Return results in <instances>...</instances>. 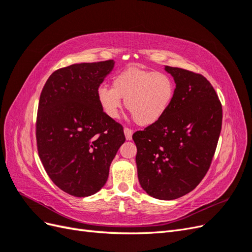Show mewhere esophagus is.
Masks as SVG:
<instances>
[{"instance_id": "1", "label": "esophagus", "mask_w": 252, "mask_h": 252, "mask_svg": "<svg viewBox=\"0 0 252 252\" xmlns=\"http://www.w3.org/2000/svg\"><path fill=\"white\" fill-rule=\"evenodd\" d=\"M132 133H133V131L131 130V129L124 128V134H125V138L127 141L132 140Z\"/></svg>"}]
</instances>
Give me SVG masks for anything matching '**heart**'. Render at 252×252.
Wrapping results in <instances>:
<instances>
[{"instance_id":"obj_1","label":"heart","mask_w":252,"mask_h":252,"mask_svg":"<svg viewBox=\"0 0 252 252\" xmlns=\"http://www.w3.org/2000/svg\"><path fill=\"white\" fill-rule=\"evenodd\" d=\"M174 95V84L163 72L129 67L112 80V88L100 86L96 97L108 118L116 119L125 98V106L135 123L150 126L168 111Z\"/></svg>"}]
</instances>
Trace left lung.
I'll use <instances>...</instances> for the list:
<instances>
[{"label":"left lung","instance_id":"left-lung-1","mask_svg":"<svg viewBox=\"0 0 252 252\" xmlns=\"http://www.w3.org/2000/svg\"><path fill=\"white\" fill-rule=\"evenodd\" d=\"M175 83L170 107L157 123L136 131L141 187L158 200H174L200 184L222 129V105L202 74L165 66Z\"/></svg>","mask_w":252,"mask_h":252}]
</instances>
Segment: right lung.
Returning <instances> with one entry per match:
<instances>
[{"label": "right lung", "instance_id": "right-lung-1", "mask_svg": "<svg viewBox=\"0 0 252 252\" xmlns=\"http://www.w3.org/2000/svg\"><path fill=\"white\" fill-rule=\"evenodd\" d=\"M114 61L73 64L53 72L41 93L36 143L51 181L68 194L85 197L106 184L125 142L122 127L102 110L96 90Z\"/></svg>", "mask_w": 252, "mask_h": 252}]
</instances>
